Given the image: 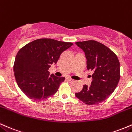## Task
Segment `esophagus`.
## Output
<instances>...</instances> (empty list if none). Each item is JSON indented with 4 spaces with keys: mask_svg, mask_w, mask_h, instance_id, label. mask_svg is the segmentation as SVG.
<instances>
[{
    "mask_svg": "<svg viewBox=\"0 0 132 132\" xmlns=\"http://www.w3.org/2000/svg\"><path fill=\"white\" fill-rule=\"evenodd\" d=\"M67 80L69 81V82H74V80H73V79H72V78H69V77L67 78Z\"/></svg>",
    "mask_w": 132,
    "mask_h": 132,
    "instance_id": "esophagus-1",
    "label": "esophagus"
}]
</instances>
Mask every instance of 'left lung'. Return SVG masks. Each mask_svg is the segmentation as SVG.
<instances>
[{"instance_id": "1", "label": "left lung", "mask_w": 132, "mask_h": 132, "mask_svg": "<svg viewBox=\"0 0 132 132\" xmlns=\"http://www.w3.org/2000/svg\"><path fill=\"white\" fill-rule=\"evenodd\" d=\"M75 44L85 52L87 69L93 73L91 85H84L75 96L87 105L98 104L109 98L118 85L120 78L119 60L109 47L97 41Z\"/></svg>"}]
</instances>
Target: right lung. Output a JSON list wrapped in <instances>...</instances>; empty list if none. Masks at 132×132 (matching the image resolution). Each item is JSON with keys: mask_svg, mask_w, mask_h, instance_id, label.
Returning a JSON list of instances; mask_svg holds the SVG:
<instances>
[{"mask_svg": "<svg viewBox=\"0 0 132 132\" xmlns=\"http://www.w3.org/2000/svg\"><path fill=\"white\" fill-rule=\"evenodd\" d=\"M73 44L52 38L35 40L20 48L14 64V75L20 90L34 100L49 98L57 92L63 77L49 76L48 69L58 61L62 52Z\"/></svg>", "mask_w": 132, "mask_h": 132, "instance_id": "1", "label": "right lung"}]
</instances>
